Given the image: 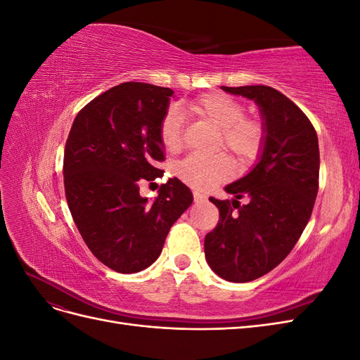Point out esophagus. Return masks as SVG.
Returning <instances> with one entry per match:
<instances>
[{"label":"esophagus","mask_w":360,"mask_h":360,"mask_svg":"<svg viewBox=\"0 0 360 360\" xmlns=\"http://www.w3.org/2000/svg\"><path fill=\"white\" fill-rule=\"evenodd\" d=\"M193 201L197 202V204L204 202V201H205V195H202V193H200V192L195 191V192H193Z\"/></svg>","instance_id":"esophagus-1"}]
</instances>
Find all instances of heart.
Wrapping results in <instances>:
<instances>
[{
  "label": "heart",
  "mask_w": 360,
  "mask_h": 360,
  "mask_svg": "<svg viewBox=\"0 0 360 360\" xmlns=\"http://www.w3.org/2000/svg\"><path fill=\"white\" fill-rule=\"evenodd\" d=\"M180 112H192L219 129V146L234 156L238 165L257 159L264 144V127L257 118L245 117L243 105L222 93H207L188 106L171 110L162 118L159 139L163 148L179 151L183 147V122ZM231 160L225 155H191L183 159L176 172L184 181L198 189H210L231 176Z\"/></svg>",
  "instance_id": "1"
}]
</instances>
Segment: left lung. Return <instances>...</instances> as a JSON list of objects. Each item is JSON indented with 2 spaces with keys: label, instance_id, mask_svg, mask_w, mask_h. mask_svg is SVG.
I'll list each match as a JSON object with an SVG mask.
<instances>
[{
  "label": "left lung",
  "instance_id": "left-lung-1",
  "mask_svg": "<svg viewBox=\"0 0 360 360\" xmlns=\"http://www.w3.org/2000/svg\"><path fill=\"white\" fill-rule=\"evenodd\" d=\"M254 101L264 144L245 177L228 184L230 200L210 201L219 222L204 238L205 259L217 276L249 282L274 270L297 243L319 192V138L309 118L267 85L221 86ZM247 198L242 206L238 199Z\"/></svg>",
  "mask_w": 360,
  "mask_h": 360
}]
</instances>
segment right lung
Wrapping results in <instances>:
<instances>
[{"label":"right lung","mask_w":360,"mask_h":360,"mask_svg":"<svg viewBox=\"0 0 360 360\" xmlns=\"http://www.w3.org/2000/svg\"><path fill=\"white\" fill-rule=\"evenodd\" d=\"M174 91L143 82L112 86L76 115L64 148V189L72 217L93 255L118 274H136L162 252L169 228L192 204L179 179L155 200L139 180L162 176L159 126Z\"/></svg>","instance_id":"1"}]
</instances>
